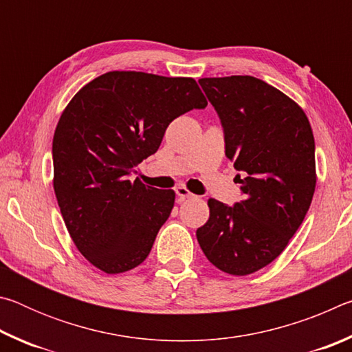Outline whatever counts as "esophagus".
<instances>
[{"label": "esophagus", "mask_w": 352, "mask_h": 352, "mask_svg": "<svg viewBox=\"0 0 352 352\" xmlns=\"http://www.w3.org/2000/svg\"><path fill=\"white\" fill-rule=\"evenodd\" d=\"M175 192L178 195V201H183V200H186V199H192L194 197V194H190L189 190L184 188V186H178L175 189Z\"/></svg>", "instance_id": "34e87169"}]
</instances>
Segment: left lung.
<instances>
[{
  "mask_svg": "<svg viewBox=\"0 0 352 352\" xmlns=\"http://www.w3.org/2000/svg\"><path fill=\"white\" fill-rule=\"evenodd\" d=\"M223 129L243 200L210 199V219L197 230L208 261L245 276L275 261L300 228L315 190V141L300 107L253 76L199 80Z\"/></svg>",
  "mask_w": 352,
  "mask_h": 352,
  "instance_id": "8db88e82",
  "label": "left lung"
}]
</instances>
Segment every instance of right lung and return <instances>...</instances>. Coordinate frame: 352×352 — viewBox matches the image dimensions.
Segmentation results:
<instances>
[{
  "label": "right lung",
  "instance_id": "obj_1",
  "mask_svg": "<svg viewBox=\"0 0 352 352\" xmlns=\"http://www.w3.org/2000/svg\"><path fill=\"white\" fill-rule=\"evenodd\" d=\"M208 105L190 77L110 71L87 83L58 119L54 190L71 239L94 267L122 273L151 253L174 190L130 180L175 118Z\"/></svg>",
  "mask_w": 352,
  "mask_h": 352
}]
</instances>
